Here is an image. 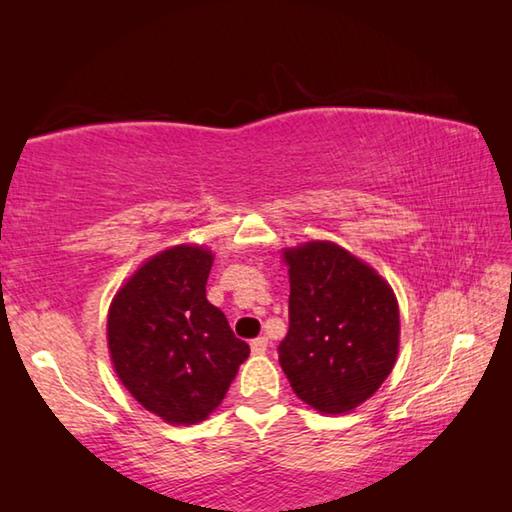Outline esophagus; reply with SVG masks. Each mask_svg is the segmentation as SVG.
<instances>
[{"mask_svg": "<svg viewBox=\"0 0 512 512\" xmlns=\"http://www.w3.org/2000/svg\"><path fill=\"white\" fill-rule=\"evenodd\" d=\"M266 348H268L266 336H257V339L250 341V350H253V354H264Z\"/></svg>", "mask_w": 512, "mask_h": 512, "instance_id": "obj_1", "label": "esophagus"}]
</instances>
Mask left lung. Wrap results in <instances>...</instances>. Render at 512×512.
<instances>
[{
    "label": "left lung",
    "instance_id": "1",
    "mask_svg": "<svg viewBox=\"0 0 512 512\" xmlns=\"http://www.w3.org/2000/svg\"><path fill=\"white\" fill-rule=\"evenodd\" d=\"M289 332L277 345L293 393L320 413L366 402L395 366L400 309L388 284L329 241L291 248Z\"/></svg>",
    "mask_w": 512,
    "mask_h": 512
}]
</instances>
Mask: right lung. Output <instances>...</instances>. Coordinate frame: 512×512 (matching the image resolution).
Here are the masks:
<instances>
[{
  "label": "right lung",
  "instance_id": "1",
  "mask_svg": "<svg viewBox=\"0 0 512 512\" xmlns=\"http://www.w3.org/2000/svg\"><path fill=\"white\" fill-rule=\"evenodd\" d=\"M212 253L176 246L151 257L115 296L108 348L119 379L146 411L171 424L205 420L250 348L207 302Z\"/></svg>",
  "mask_w": 512,
  "mask_h": 512
}]
</instances>
